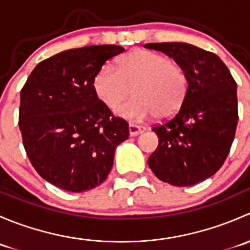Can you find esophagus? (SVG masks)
I'll use <instances>...</instances> for the list:
<instances>
[{"instance_id":"esophagus-1","label":"esophagus","mask_w":250,"mask_h":250,"mask_svg":"<svg viewBox=\"0 0 250 250\" xmlns=\"http://www.w3.org/2000/svg\"><path fill=\"white\" fill-rule=\"evenodd\" d=\"M145 130L146 127H144V125H134V123H130L129 125V134L132 135V137H135V135L140 134V133L145 132Z\"/></svg>"}]
</instances>
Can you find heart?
<instances>
[{"mask_svg":"<svg viewBox=\"0 0 250 250\" xmlns=\"http://www.w3.org/2000/svg\"><path fill=\"white\" fill-rule=\"evenodd\" d=\"M188 89L190 77L183 65L148 50H133L118 60L117 69L106 64L94 77L95 93L110 109L134 93L117 109L118 115L129 120L172 117L183 107Z\"/></svg>","mask_w":250,"mask_h":250,"instance_id":"obj_1","label":"heart"}]
</instances>
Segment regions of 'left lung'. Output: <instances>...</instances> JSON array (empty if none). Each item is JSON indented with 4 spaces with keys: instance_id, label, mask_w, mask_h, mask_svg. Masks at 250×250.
<instances>
[{
    "instance_id": "obj_1",
    "label": "left lung",
    "mask_w": 250,
    "mask_h": 250,
    "mask_svg": "<svg viewBox=\"0 0 250 250\" xmlns=\"http://www.w3.org/2000/svg\"><path fill=\"white\" fill-rule=\"evenodd\" d=\"M183 65L190 89L183 107L172 118L152 127L157 150L148 167L173 186H192L214 175L225 162L238 122L237 83L214 53L181 42L146 43Z\"/></svg>"
}]
</instances>
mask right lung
<instances>
[{
  "label": "right lung",
  "mask_w": 250,
  "mask_h": 250,
  "mask_svg": "<svg viewBox=\"0 0 250 250\" xmlns=\"http://www.w3.org/2000/svg\"><path fill=\"white\" fill-rule=\"evenodd\" d=\"M125 48L88 46L40 62L20 92L22 145L36 172L57 188L83 192L109 175L128 122L113 116L94 90L100 67Z\"/></svg>",
  "instance_id": "1"
}]
</instances>
